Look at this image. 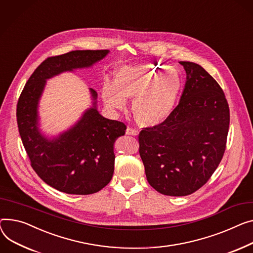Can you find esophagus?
<instances>
[{
  "label": "esophagus",
  "mask_w": 253,
  "mask_h": 253,
  "mask_svg": "<svg viewBox=\"0 0 253 253\" xmlns=\"http://www.w3.org/2000/svg\"><path fill=\"white\" fill-rule=\"evenodd\" d=\"M126 134H127V135L136 136V135H138V131H137L136 129H133V128H131V127H128V128L126 129Z\"/></svg>",
  "instance_id": "1"
}]
</instances>
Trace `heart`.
Here are the masks:
<instances>
[{
	"label": "heart",
	"mask_w": 253,
	"mask_h": 253,
	"mask_svg": "<svg viewBox=\"0 0 253 253\" xmlns=\"http://www.w3.org/2000/svg\"><path fill=\"white\" fill-rule=\"evenodd\" d=\"M157 65L124 66L118 69L113 84L106 81L103 97L113 109L121 110L127 98H133L131 110L134 119L144 127L164 122L172 113L181 89V80Z\"/></svg>",
	"instance_id": "obj_1"
}]
</instances>
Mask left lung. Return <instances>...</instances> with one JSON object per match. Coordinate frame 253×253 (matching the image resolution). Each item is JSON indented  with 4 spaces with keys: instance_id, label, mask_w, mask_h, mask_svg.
<instances>
[{
    "instance_id": "1",
    "label": "left lung",
    "mask_w": 253,
    "mask_h": 253,
    "mask_svg": "<svg viewBox=\"0 0 253 253\" xmlns=\"http://www.w3.org/2000/svg\"><path fill=\"white\" fill-rule=\"evenodd\" d=\"M180 64L187 80L179 104L164 122L138 135L149 185L169 196L192 194L210 180L223 159L230 124L220 84L200 65Z\"/></svg>"
}]
</instances>
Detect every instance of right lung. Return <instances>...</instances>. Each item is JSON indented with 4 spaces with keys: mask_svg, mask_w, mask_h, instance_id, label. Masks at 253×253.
<instances>
[{
    "mask_svg": "<svg viewBox=\"0 0 253 253\" xmlns=\"http://www.w3.org/2000/svg\"><path fill=\"white\" fill-rule=\"evenodd\" d=\"M108 49L72 50L46 58L32 73L18 98L17 124L32 169L53 188L67 193L87 195L102 190L114 174L115 140L125 134L123 122L109 120L89 109L81 120L59 138L41 135L38 103L45 79L64 71L89 67L102 60ZM93 99L96 91L90 89Z\"/></svg>",
    "mask_w": 253,
    "mask_h": 253,
    "instance_id": "1",
    "label": "right lung"
}]
</instances>
